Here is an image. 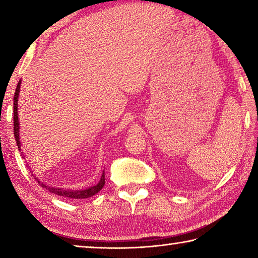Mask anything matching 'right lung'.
Returning <instances> with one entry per match:
<instances>
[{
    "label": "right lung",
    "instance_id": "add662e5",
    "mask_svg": "<svg viewBox=\"0 0 258 258\" xmlns=\"http://www.w3.org/2000/svg\"><path fill=\"white\" fill-rule=\"evenodd\" d=\"M20 85H21V80L18 82V85H17L16 93L14 97V126H15L14 132H15L17 147H18L19 151H21V141H20V133H19L20 126H19V118H18V99H19V93H20ZM20 154H23V152H20ZM21 156H23V158H25L24 155ZM32 175H34V174H32ZM35 180L38 182V184H40L42 187H44V189H46L47 191H50L51 194L60 196V197H64L67 199H85L97 195L98 192L102 189L104 185V171L102 172L101 177H100V180L97 184L86 187V189H78V190L63 189V187H55L50 184H46V183L38 180L37 177H35Z\"/></svg>",
    "mask_w": 258,
    "mask_h": 258
}]
</instances>
